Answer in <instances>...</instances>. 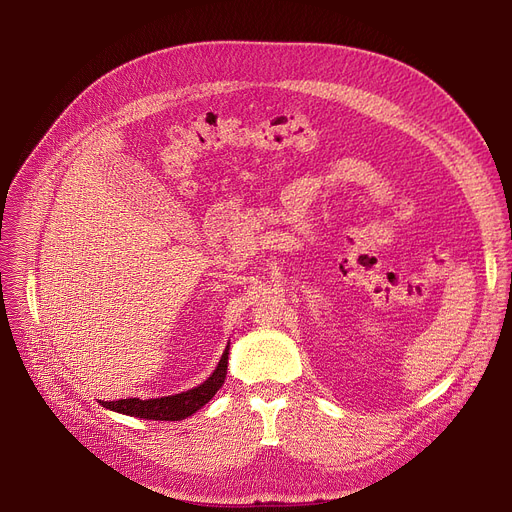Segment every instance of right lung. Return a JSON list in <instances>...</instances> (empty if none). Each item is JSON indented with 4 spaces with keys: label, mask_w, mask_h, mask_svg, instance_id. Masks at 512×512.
<instances>
[{
    "label": "right lung",
    "mask_w": 512,
    "mask_h": 512,
    "mask_svg": "<svg viewBox=\"0 0 512 512\" xmlns=\"http://www.w3.org/2000/svg\"><path fill=\"white\" fill-rule=\"evenodd\" d=\"M228 351L230 344L215 367V371L209 378L199 384L193 390H186L174 396H161V398H122V400H101V405L110 411L130 415V417H141V419H155V421H180L197 413L203 405L215 396L226 380V369H228Z\"/></svg>",
    "instance_id": "add662e5"
}]
</instances>
